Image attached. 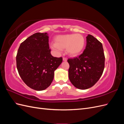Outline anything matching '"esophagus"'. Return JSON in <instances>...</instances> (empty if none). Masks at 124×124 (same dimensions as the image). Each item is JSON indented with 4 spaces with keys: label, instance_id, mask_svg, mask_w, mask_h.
Returning a JSON list of instances; mask_svg holds the SVG:
<instances>
[{
    "label": "esophagus",
    "instance_id": "34e87169",
    "mask_svg": "<svg viewBox=\"0 0 124 124\" xmlns=\"http://www.w3.org/2000/svg\"><path fill=\"white\" fill-rule=\"evenodd\" d=\"M62 59H63V61H64V62H66L67 61V58L66 57H63Z\"/></svg>",
    "mask_w": 124,
    "mask_h": 124
}]
</instances>
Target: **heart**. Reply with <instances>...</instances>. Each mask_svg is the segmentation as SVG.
Returning <instances> with one entry per match:
<instances>
[{
    "instance_id": "b5f03b06",
    "label": "heart",
    "mask_w": 124,
    "mask_h": 124,
    "mask_svg": "<svg viewBox=\"0 0 124 124\" xmlns=\"http://www.w3.org/2000/svg\"><path fill=\"white\" fill-rule=\"evenodd\" d=\"M54 41L55 44L51 46L52 48L57 51L66 48L67 53L72 56L79 54L85 46V39L80 34L58 35Z\"/></svg>"
}]
</instances>
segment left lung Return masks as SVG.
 Listing matches in <instances>:
<instances>
[{
	"label": "left lung",
	"mask_w": 124,
	"mask_h": 124,
	"mask_svg": "<svg viewBox=\"0 0 124 124\" xmlns=\"http://www.w3.org/2000/svg\"><path fill=\"white\" fill-rule=\"evenodd\" d=\"M69 78L75 87L86 89L92 87L102 76L105 57L102 44L94 37L88 35L83 53L69 58Z\"/></svg>",
	"instance_id": "obj_1"
}]
</instances>
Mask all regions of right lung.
Masks as SVG:
<instances>
[{
	"instance_id": "1",
	"label": "right lung",
	"mask_w": 124,
	"mask_h": 124,
	"mask_svg": "<svg viewBox=\"0 0 124 124\" xmlns=\"http://www.w3.org/2000/svg\"><path fill=\"white\" fill-rule=\"evenodd\" d=\"M16 61L22 80L30 88L40 91L51 85L62 58L51 55L46 32H37L21 43Z\"/></svg>"
}]
</instances>
